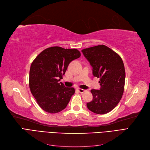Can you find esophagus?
Masks as SVG:
<instances>
[{"mask_svg":"<svg viewBox=\"0 0 150 150\" xmlns=\"http://www.w3.org/2000/svg\"><path fill=\"white\" fill-rule=\"evenodd\" d=\"M76 89L78 90L80 93H84L86 91V90H84L83 89H81V88H77Z\"/></svg>","mask_w":150,"mask_h":150,"instance_id":"obj_1","label":"esophagus"}]
</instances>
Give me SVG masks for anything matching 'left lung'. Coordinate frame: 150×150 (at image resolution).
Returning a JSON list of instances; mask_svg holds the SVG:
<instances>
[{"instance_id": "obj_1", "label": "left lung", "mask_w": 150, "mask_h": 150, "mask_svg": "<svg viewBox=\"0 0 150 150\" xmlns=\"http://www.w3.org/2000/svg\"><path fill=\"white\" fill-rule=\"evenodd\" d=\"M84 57L93 67L94 77L99 78L101 88L91 89L93 100L87 103L90 111L104 115L119 103L124 92L125 69L121 57L104 45L83 49Z\"/></svg>"}]
</instances>
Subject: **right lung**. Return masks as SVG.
<instances>
[{"label": "right lung", "instance_id": "obj_1", "mask_svg": "<svg viewBox=\"0 0 150 150\" xmlns=\"http://www.w3.org/2000/svg\"><path fill=\"white\" fill-rule=\"evenodd\" d=\"M81 56L76 49L54 46L44 49L32 62L29 88L39 106L49 113L64 110L75 93L59 82L69 63Z\"/></svg>", "mask_w": 150, "mask_h": 150}]
</instances>
